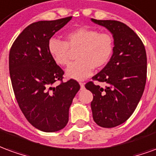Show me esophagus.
Masks as SVG:
<instances>
[{"mask_svg": "<svg viewBox=\"0 0 156 156\" xmlns=\"http://www.w3.org/2000/svg\"><path fill=\"white\" fill-rule=\"evenodd\" d=\"M79 84H80V88H81V89H83V88H84V83H83L79 82Z\"/></svg>", "mask_w": 156, "mask_h": 156, "instance_id": "obj_1", "label": "esophagus"}]
</instances>
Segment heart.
I'll return each mask as SVG.
<instances>
[{
  "label": "heart",
  "mask_w": 156,
  "mask_h": 156,
  "mask_svg": "<svg viewBox=\"0 0 156 156\" xmlns=\"http://www.w3.org/2000/svg\"><path fill=\"white\" fill-rule=\"evenodd\" d=\"M77 61L66 69L68 78L82 80L88 78L94 68L105 67L111 58L115 40L108 32L86 27H78L66 35V41L52 37L48 41V51L56 63L66 66L69 62L70 50H77Z\"/></svg>",
  "instance_id": "obj_1"
}]
</instances>
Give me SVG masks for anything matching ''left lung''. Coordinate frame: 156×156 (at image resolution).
Wrapping results in <instances>:
<instances>
[{"label":"left lung","instance_id":"8db88e82","mask_svg":"<svg viewBox=\"0 0 156 156\" xmlns=\"http://www.w3.org/2000/svg\"><path fill=\"white\" fill-rule=\"evenodd\" d=\"M111 32L115 49L110 60L92 79L105 83V88L88 82L85 88L92 92L93 118L104 128L123 124L130 117L144 93L147 75L145 48L135 32L123 22L92 19Z\"/></svg>","mask_w":156,"mask_h":156}]
</instances>
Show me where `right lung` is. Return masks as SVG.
<instances>
[{
    "label": "right lung",
    "instance_id": "1",
    "mask_svg": "<svg viewBox=\"0 0 156 156\" xmlns=\"http://www.w3.org/2000/svg\"><path fill=\"white\" fill-rule=\"evenodd\" d=\"M72 16L40 21L27 27L9 53L12 88L21 110L39 130L56 132L68 122V111L80 85L74 79L62 82L64 72L48 51V41ZM61 83L56 87L55 81Z\"/></svg>",
    "mask_w": 156,
    "mask_h": 156
}]
</instances>
